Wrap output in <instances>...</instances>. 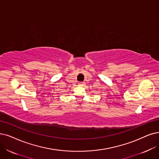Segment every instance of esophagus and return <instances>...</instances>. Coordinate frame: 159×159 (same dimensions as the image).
I'll return each mask as SVG.
<instances>
[{"instance_id":"esophagus-1","label":"esophagus","mask_w":159,"mask_h":159,"mask_svg":"<svg viewBox=\"0 0 159 159\" xmlns=\"http://www.w3.org/2000/svg\"><path fill=\"white\" fill-rule=\"evenodd\" d=\"M84 85H85V82H80V83L78 84V85L79 86H84Z\"/></svg>"}]
</instances>
